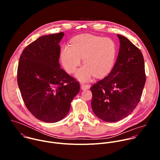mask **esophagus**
Segmentation results:
<instances>
[{
    "label": "esophagus",
    "mask_w": 160,
    "mask_h": 160,
    "mask_svg": "<svg viewBox=\"0 0 160 160\" xmlns=\"http://www.w3.org/2000/svg\"><path fill=\"white\" fill-rule=\"evenodd\" d=\"M90 85H87V84H83V83H82L81 84V88L82 90H87V89H88L90 88Z\"/></svg>",
    "instance_id": "1"
}]
</instances>
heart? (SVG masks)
<instances>
[{
    "label": "heart",
    "instance_id": "1",
    "mask_svg": "<svg viewBox=\"0 0 160 160\" xmlns=\"http://www.w3.org/2000/svg\"><path fill=\"white\" fill-rule=\"evenodd\" d=\"M117 55V45L112 39L92 35L76 37L71 46H64L60 53L64 70L73 73L81 63L83 66L77 71L75 77L81 82H87L93 76L102 78L110 73Z\"/></svg>",
    "mask_w": 160,
    "mask_h": 160
}]
</instances>
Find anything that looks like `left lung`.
Segmentation results:
<instances>
[{"label": "left lung", "mask_w": 160, "mask_h": 160, "mask_svg": "<svg viewBox=\"0 0 160 160\" xmlns=\"http://www.w3.org/2000/svg\"><path fill=\"white\" fill-rule=\"evenodd\" d=\"M120 50L109 74L90 87L91 106L99 118L115 122L127 117L141 100L146 82L141 51L127 38L117 35Z\"/></svg>", "instance_id": "8db88e82"}]
</instances>
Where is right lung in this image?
<instances>
[{
	"instance_id": "right-lung-1",
	"label": "right lung",
	"mask_w": 160,
	"mask_h": 160,
	"mask_svg": "<svg viewBox=\"0 0 160 160\" xmlns=\"http://www.w3.org/2000/svg\"><path fill=\"white\" fill-rule=\"evenodd\" d=\"M64 33L43 35L22 52L18 84L27 109L40 121L55 123L70 111L80 84L61 69L59 43Z\"/></svg>"
}]
</instances>
